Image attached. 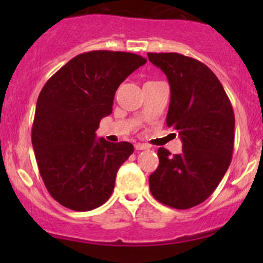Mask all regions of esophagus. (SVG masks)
Segmentation results:
<instances>
[{
	"label": "esophagus",
	"instance_id": "1",
	"mask_svg": "<svg viewBox=\"0 0 263 263\" xmlns=\"http://www.w3.org/2000/svg\"><path fill=\"white\" fill-rule=\"evenodd\" d=\"M135 148H136V150H146V148H148V145L140 144V142H137V144L135 145Z\"/></svg>",
	"mask_w": 263,
	"mask_h": 263
}]
</instances>
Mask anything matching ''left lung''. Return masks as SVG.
<instances>
[{
  "mask_svg": "<svg viewBox=\"0 0 263 263\" xmlns=\"http://www.w3.org/2000/svg\"><path fill=\"white\" fill-rule=\"evenodd\" d=\"M171 85L166 126L178 131L182 153L158 150L159 166L148 178L151 195L185 210L208 200L230 165L234 110L221 82L205 63L179 53H147Z\"/></svg>",
  "mask_w": 263,
  "mask_h": 263,
  "instance_id": "1",
  "label": "left lung"
}]
</instances>
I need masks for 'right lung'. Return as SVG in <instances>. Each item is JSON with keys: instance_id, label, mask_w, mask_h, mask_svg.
<instances>
[{"instance_id": "obj_1", "label": "right lung", "mask_w": 263, "mask_h": 263, "mask_svg": "<svg viewBox=\"0 0 263 263\" xmlns=\"http://www.w3.org/2000/svg\"><path fill=\"white\" fill-rule=\"evenodd\" d=\"M145 63L135 53L91 50L68 61L42 89L31 142L46 188L65 208L89 211L112 195L134 145L97 140L95 131L112 113L119 85Z\"/></svg>"}]
</instances>
